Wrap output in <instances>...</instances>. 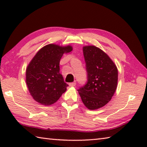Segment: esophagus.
Returning a JSON list of instances; mask_svg holds the SVG:
<instances>
[{
	"instance_id": "obj_1",
	"label": "esophagus",
	"mask_w": 147,
	"mask_h": 147,
	"mask_svg": "<svg viewBox=\"0 0 147 147\" xmlns=\"http://www.w3.org/2000/svg\"><path fill=\"white\" fill-rule=\"evenodd\" d=\"M76 82H71V83H69V86H71V87H74V86H76Z\"/></svg>"
}]
</instances>
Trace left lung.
<instances>
[{"instance_id":"left-lung-1","label":"left lung","mask_w":147,"mask_h":147,"mask_svg":"<svg viewBox=\"0 0 147 147\" xmlns=\"http://www.w3.org/2000/svg\"><path fill=\"white\" fill-rule=\"evenodd\" d=\"M87 83L78 89L82 100L91 110L105 106L117 89L118 71L115 63L104 51L95 46H85Z\"/></svg>"}]
</instances>
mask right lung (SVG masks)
<instances>
[{
	"instance_id": "1",
	"label": "right lung",
	"mask_w": 147,
	"mask_h": 147,
	"mask_svg": "<svg viewBox=\"0 0 147 147\" xmlns=\"http://www.w3.org/2000/svg\"><path fill=\"white\" fill-rule=\"evenodd\" d=\"M73 47L49 44L36 53L26 71V82L30 93L36 102L51 105L67 90V84L59 72V61L64 53Z\"/></svg>"
}]
</instances>
